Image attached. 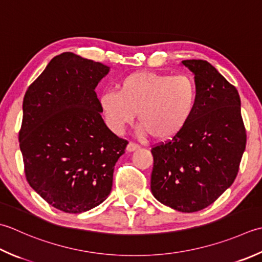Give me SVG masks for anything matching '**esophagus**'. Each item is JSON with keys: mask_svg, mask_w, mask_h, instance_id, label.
Here are the masks:
<instances>
[{"mask_svg": "<svg viewBox=\"0 0 262 262\" xmlns=\"http://www.w3.org/2000/svg\"><path fill=\"white\" fill-rule=\"evenodd\" d=\"M138 148H140V146H138L137 144H135V143H133V142H129V143H128L127 147H126V150L128 152H134V151L138 150Z\"/></svg>", "mask_w": 262, "mask_h": 262, "instance_id": "1", "label": "esophagus"}]
</instances>
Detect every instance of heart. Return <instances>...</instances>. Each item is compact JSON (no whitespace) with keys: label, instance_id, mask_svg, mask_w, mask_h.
I'll list each match as a JSON object with an SVG mask.
<instances>
[{"label":"heart","instance_id":"heart-1","mask_svg":"<svg viewBox=\"0 0 262 262\" xmlns=\"http://www.w3.org/2000/svg\"><path fill=\"white\" fill-rule=\"evenodd\" d=\"M196 100L198 89L192 77L136 71L120 81L118 92L102 94L100 103L107 124L118 134L137 114L142 135L166 142L186 127Z\"/></svg>","mask_w":262,"mask_h":262}]
</instances>
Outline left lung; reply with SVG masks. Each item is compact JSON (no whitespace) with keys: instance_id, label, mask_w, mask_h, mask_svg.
<instances>
[{"instance_id":"8db88e82","label":"left lung","mask_w":262,"mask_h":262,"mask_svg":"<svg viewBox=\"0 0 262 262\" xmlns=\"http://www.w3.org/2000/svg\"><path fill=\"white\" fill-rule=\"evenodd\" d=\"M182 63L194 74L195 109L177 136L152 147L151 191L159 202L189 213L210 206L234 183L247 132L235 86L208 61Z\"/></svg>"}]
</instances>
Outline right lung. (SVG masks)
<instances>
[{
  "label": "right lung",
  "instance_id": "obj_1",
  "mask_svg": "<svg viewBox=\"0 0 262 262\" xmlns=\"http://www.w3.org/2000/svg\"><path fill=\"white\" fill-rule=\"evenodd\" d=\"M107 66L71 52L56 55L26 92L19 144L29 185L68 213L109 195L126 140L104 124L95 93Z\"/></svg>",
  "mask_w": 262,
  "mask_h": 262
}]
</instances>
